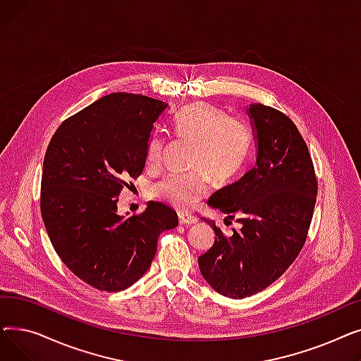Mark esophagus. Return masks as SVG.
I'll return each instance as SVG.
<instances>
[{
	"label": "esophagus",
	"mask_w": 361,
	"mask_h": 361,
	"mask_svg": "<svg viewBox=\"0 0 361 361\" xmlns=\"http://www.w3.org/2000/svg\"><path fill=\"white\" fill-rule=\"evenodd\" d=\"M178 221L181 225H195L197 222V218L193 215H187V214H180Z\"/></svg>",
	"instance_id": "esophagus-1"
}]
</instances>
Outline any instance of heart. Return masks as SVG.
Instances as JSON below:
<instances>
[{"instance_id":"1","label":"heart","mask_w":361,"mask_h":361,"mask_svg":"<svg viewBox=\"0 0 361 361\" xmlns=\"http://www.w3.org/2000/svg\"><path fill=\"white\" fill-rule=\"evenodd\" d=\"M176 135L195 143L190 174H169L155 188V196L176 209L190 211L207 193L211 178L228 183L238 176L247 162L252 147V127L238 116H226L221 106L195 102L181 108L173 120ZM165 139L155 136L149 142L146 161L150 166L162 162Z\"/></svg>"}]
</instances>
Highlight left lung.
<instances>
[{
	"label": "left lung",
	"instance_id": "obj_1",
	"mask_svg": "<svg viewBox=\"0 0 361 361\" xmlns=\"http://www.w3.org/2000/svg\"><path fill=\"white\" fill-rule=\"evenodd\" d=\"M257 159L238 181L222 187L209 204L237 216L241 228L226 237L215 222L212 247L199 257L203 278L219 294L250 297L275 282L306 243L317 196L309 147L286 114L252 104Z\"/></svg>",
	"mask_w": 361,
	"mask_h": 361
}]
</instances>
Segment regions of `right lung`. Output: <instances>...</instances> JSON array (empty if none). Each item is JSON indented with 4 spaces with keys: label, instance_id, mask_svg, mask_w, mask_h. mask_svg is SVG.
I'll use <instances>...</instances> for the list:
<instances>
[{
    "label": "right lung",
    "instance_id": "add662e5",
    "mask_svg": "<svg viewBox=\"0 0 361 361\" xmlns=\"http://www.w3.org/2000/svg\"><path fill=\"white\" fill-rule=\"evenodd\" d=\"M166 108L140 93H111L68 117L48 145L41 181L48 237L66 267L99 291L131 287L154 260L159 234L178 225L161 202L117 215L118 195L142 174Z\"/></svg>",
    "mask_w": 361,
    "mask_h": 361
}]
</instances>
